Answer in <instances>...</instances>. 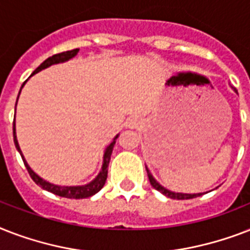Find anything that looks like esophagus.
I'll return each mask as SVG.
<instances>
[{
    "label": "esophagus",
    "instance_id": "34e87169",
    "mask_svg": "<svg viewBox=\"0 0 250 250\" xmlns=\"http://www.w3.org/2000/svg\"><path fill=\"white\" fill-rule=\"evenodd\" d=\"M139 125H140V119L136 117L129 118L128 121H127V125H128L129 128H135V127H137Z\"/></svg>",
    "mask_w": 250,
    "mask_h": 250
}]
</instances>
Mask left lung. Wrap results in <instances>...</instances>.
Here are the masks:
<instances>
[{
	"label": "left lung",
	"instance_id": "8db88e82",
	"mask_svg": "<svg viewBox=\"0 0 250 250\" xmlns=\"http://www.w3.org/2000/svg\"><path fill=\"white\" fill-rule=\"evenodd\" d=\"M236 90V89H235ZM237 92V90H236ZM146 172H148V178H149V182H150V184H152L153 188H156L157 190H160L161 193L165 194V196H167V197L170 198H174V200H189V198H194V197H198V196H202L204 193H194V194H188V193H175V192H171V190L166 189V188H164V187L161 186L160 183L156 182V179L153 178L152 174L149 172V170L146 168Z\"/></svg>",
	"mask_w": 250,
	"mask_h": 250
}]
</instances>
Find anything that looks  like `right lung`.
I'll use <instances>...</instances> for the list:
<instances>
[{
	"label": "right lung",
	"mask_w": 250,
	"mask_h": 250,
	"mask_svg": "<svg viewBox=\"0 0 250 250\" xmlns=\"http://www.w3.org/2000/svg\"><path fill=\"white\" fill-rule=\"evenodd\" d=\"M79 52V49H72V50H67V52H62L58 53V54H54V56L49 57L48 60H45L39 66V67L33 71V74H36V72L41 71V70H44V68L49 67V66H52L54 63H60V62H64V61L70 60L74 56H76ZM32 74V75H33ZM25 83V82H24ZM23 83V84H24ZM23 86V85H21ZM19 97V96H18ZM13 133H14V143H15V146H17L18 152L21 153V158H23V162H24V166L28 171L29 176L32 178V180L36 183L37 186H40L42 189L48 190V192H52V193L57 194V196H61V197H66V198H76V200H79V198H86L90 197V196H93L94 193H97L98 190L101 189L102 187L105 186L106 178H107V167H109V162H110V157H111V153H113V148L114 145H115V139L111 144L106 148L105 156H104V165H102V168L100 171V174L97 175V178L92 180L89 184H85V186H79V187H60V186H54V184H50V183L45 182L44 179H41L39 175H36L31 170V167L27 165L25 162L24 157L21 154V148H19V144H18L17 136H15V122L13 123Z\"/></svg>",
	"instance_id": "1"
}]
</instances>
